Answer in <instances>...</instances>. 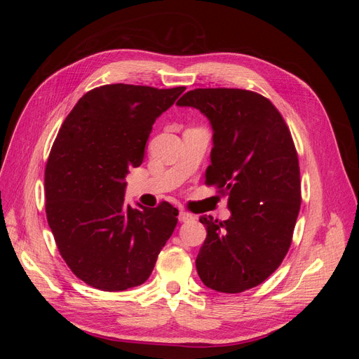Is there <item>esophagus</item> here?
<instances>
[{
    "mask_svg": "<svg viewBox=\"0 0 359 359\" xmlns=\"http://www.w3.org/2000/svg\"><path fill=\"white\" fill-rule=\"evenodd\" d=\"M178 219H180V222H182V223H187V222H193L194 219H196V217H194V215L190 214V212H187V211H180Z\"/></svg>",
    "mask_w": 359,
    "mask_h": 359,
    "instance_id": "1",
    "label": "esophagus"
}]
</instances>
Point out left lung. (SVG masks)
Listing matches in <instances>:
<instances>
[{
	"instance_id": "8db88e82",
	"label": "left lung",
	"mask_w": 359,
	"mask_h": 359,
	"mask_svg": "<svg viewBox=\"0 0 359 359\" xmlns=\"http://www.w3.org/2000/svg\"><path fill=\"white\" fill-rule=\"evenodd\" d=\"M191 106L212 127L205 182L227 196L231 217L206 226L196 269L217 292L240 293L265 281L283 262L301 206L299 163L283 116L266 97L238 88H196Z\"/></svg>"
}]
</instances>
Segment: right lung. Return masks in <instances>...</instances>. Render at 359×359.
Returning a JSON list of instances; mask_svg holds the SVG:
<instances>
[{"instance_id": "add662e5", "label": "right lung", "mask_w": 359, "mask_h": 359, "mask_svg": "<svg viewBox=\"0 0 359 359\" xmlns=\"http://www.w3.org/2000/svg\"><path fill=\"white\" fill-rule=\"evenodd\" d=\"M184 90L103 85L64 119L45 170L46 217L60 255L86 285L118 292L145 283L175 229L170 203L133 208L124 191L156 119Z\"/></svg>"}]
</instances>
